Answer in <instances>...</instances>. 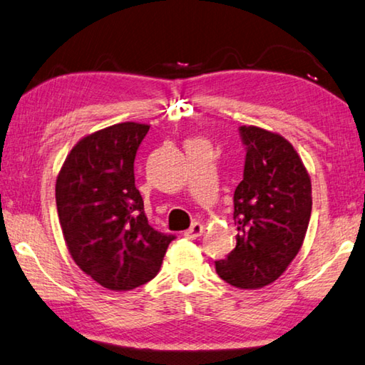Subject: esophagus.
Returning a JSON list of instances; mask_svg holds the SVG:
<instances>
[{"label": "esophagus", "mask_w": 365, "mask_h": 365, "mask_svg": "<svg viewBox=\"0 0 365 365\" xmlns=\"http://www.w3.org/2000/svg\"><path fill=\"white\" fill-rule=\"evenodd\" d=\"M202 225L200 222H195L187 231H185V237H188V240H196V237H200L202 235Z\"/></svg>", "instance_id": "esophagus-1"}]
</instances>
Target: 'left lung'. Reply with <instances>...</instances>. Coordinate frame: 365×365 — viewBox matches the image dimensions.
<instances>
[{"label": "left lung", "mask_w": 365, "mask_h": 365, "mask_svg": "<svg viewBox=\"0 0 365 365\" xmlns=\"http://www.w3.org/2000/svg\"><path fill=\"white\" fill-rule=\"evenodd\" d=\"M246 147L241 183L235 190L236 247L215 262L230 286L260 289L274 282L300 250L311 217V180L286 138L241 125Z\"/></svg>", "instance_id": "obj_1"}]
</instances>
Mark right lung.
<instances>
[{"mask_svg":"<svg viewBox=\"0 0 365 365\" xmlns=\"http://www.w3.org/2000/svg\"><path fill=\"white\" fill-rule=\"evenodd\" d=\"M150 125L119 123L79 140L56 182L62 233L75 263L110 290L153 279L174 235L148 225L134 161Z\"/></svg>","mask_w":365,"mask_h":365,"instance_id":"add662e5","label":"right lung"}]
</instances>
